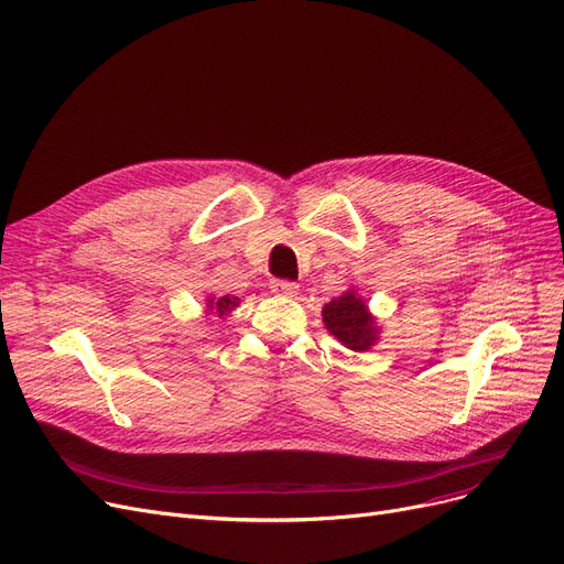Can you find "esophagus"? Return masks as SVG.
Listing matches in <instances>:
<instances>
[{
  "instance_id": "obj_1",
  "label": "esophagus",
  "mask_w": 564,
  "mask_h": 564,
  "mask_svg": "<svg viewBox=\"0 0 564 564\" xmlns=\"http://www.w3.org/2000/svg\"><path fill=\"white\" fill-rule=\"evenodd\" d=\"M271 290H274V293H279V295H285V297H295L300 293V285L295 281L276 279V281H271Z\"/></svg>"
}]
</instances>
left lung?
I'll list each match as a JSON object with an SVG mask.
<instances>
[{"label":"left lung","instance_id":"8db88e82","mask_svg":"<svg viewBox=\"0 0 564 564\" xmlns=\"http://www.w3.org/2000/svg\"><path fill=\"white\" fill-rule=\"evenodd\" d=\"M321 314L325 330L351 351H370L379 339L381 325L356 288L325 304Z\"/></svg>","mask_w":564,"mask_h":564}]
</instances>
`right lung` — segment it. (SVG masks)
Masks as SVG:
<instances>
[{
	"label": "right lung",
	"instance_id": "obj_1",
	"mask_svg": "<svg viewBox=\"0 0 564 564\" xmlns=\"http://www.w3.org/2000/svg\"><path fill=\"white\" fill-rule=\"evenodd\" d=\"M239 304H241V300L234 297V295H223V297H213V295H210V297L206 300V316H208V314H215L217 318L225 321Z\"/></svg>",
	"mask_w": 564,
	"mask_h": 564
}]
</instances>
